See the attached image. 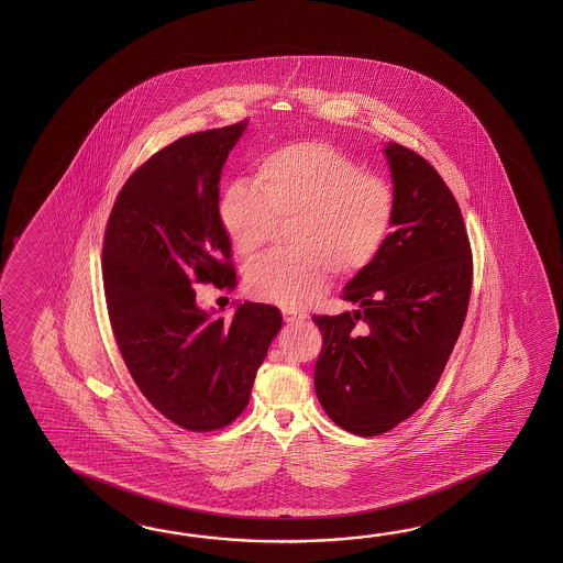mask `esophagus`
Masks as SVG:
<instances>
[{"label": "esophagus", "instance_id": "1", "mask_svg": "<svg viewBox=\"0 0 563 563\" xmlns=\"http://www.w3.org/2000/svg\"><path fill=\"white\" fill-rule=\"evenodd\" d=\"M284 322L298 323L303 322L308 316L303 311L296 310V308H284Z\"/></svg>", "mask_w": 563, "mask_h": 563}]
</instances>
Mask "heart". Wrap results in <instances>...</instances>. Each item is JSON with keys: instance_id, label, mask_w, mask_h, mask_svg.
Here are the masks:
<instances>
[{"instance_id": "heart-1", "label": "heart", "mask_w": 563, "mask_h": 563, "mask_svg": "<svg viewBox=\"0 0 563 563\" xmlns=\"http://www.w3.org/2000/svg\"><path fill=\"white\" fill-rule=\"evenodd\" d=\"M289 217L296 247L252 265L245 287L253 298L301 306L322 294L330 269L352 276L378 257L395 228L396 192L332 144L303 141L269 151L257 161L255 185L231 180L219 199L221 225L245 257Z\"/></svg>"}]
</instances>
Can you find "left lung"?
<instances>
[{
  "label": "left lung",
  "mask_w": 563,
  "mask_h": 563,
  "mask_svg": "<svg viewBox=\"0 0 563 563\" xmlns=\"http://www.w3.org/2000/svg\"><path fill=\"white\" fill-rule=\"evenodd\" d=\"M395 231L352 277L356 308L313 316L323 346L313 386L344 431L376 437L415 415L443 374L465 322L473 253L455 195L429 161L388 143Z\"/></svg>",
  "instance_id": "8db88e82"
}]
</instances>
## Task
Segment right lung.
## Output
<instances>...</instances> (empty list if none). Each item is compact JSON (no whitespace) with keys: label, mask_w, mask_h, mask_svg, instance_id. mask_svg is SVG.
Masks as SVG:
<instances>
[{"label":"right lung","mask_w":563,"mask_h":563,"mask_svg":"<svg viewBox=\"0 0 563 563\" xmlns=\"http://www.w3.org/2000/svg\"><path fill=\"white\" fill-rule=\"evenodd\" d=\"M247 120L180 136L132 173L108 217L102 277L112 334L144 398L180 429L217 431L247 407L282 328L267 303L231 320L195 303L197 284L233 289L219 180Z\"/></svg>","instance_id":"obj_1"}]
</instances>
